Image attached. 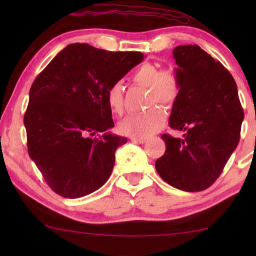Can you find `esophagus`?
Returning <instances> with one entry per match:
<instances>
[{
  "mask_svg": "<svg viewBox=\"0 0 256 256\" xmlns=\"http://www.w3.org/2000/svg\"><path fill=\"white\" fill-rule=\"evenodd\" d=\"M132 141L136 142V143H140V144H143V143L146 142V138H132Z\"/></svg>",
  "mask_w": 256,
  "mask_h": 256,
  "instance_id": "obj_1",
  "label": "esophagus"
}]
</instances>
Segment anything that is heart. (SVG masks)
Masks as SVG:
<instances>
[{"instance_id": "1", "label": "heart", "mask_w": 256, "mask_h": 256, "mask_svg": "<svg viewBox=\"0 0 256 256\" xmlns=\"http://www.w3.org/2000/svg\"><path fill=\"white\" fill-rule=\"evenodd\" d=\"M132 82L149 90L148 104H160L172 106L180 90V80L172 68H160L152 62H144L132 72ZM107 104L112 113L120 115L124 108V90L120 82H115L107 90ZM166 124V113L160 108H152L142 114L126 116L118 124L121 134L132 138H148L155 134Z\"/></svg>"}]
</instances>
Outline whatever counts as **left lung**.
<instances>
[{"mask_svg":"<svg viewBox=\"0 0 256 256\" xmlns=\"http://www.w3.org/2000/svg\"><path fill=\"white\" fill-rule=\"evenodd\" d=\"M174 57L180 90L169 118L182 138L163 134L166 152L156 170L171 186L188 192L211 186L240 140L244 110L233 76L198 45H180Z\"/></svg>","mask_w":256,"mask_h":256,"instance_id":"obj_1","label":"left lung"}]
</instances>
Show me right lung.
<instances>
[{
  "mask_svg": "<svg viewBox=\"0 0 256 256\" xmlns=\"http://www.w3.org/2000/svg\"><path fill=\"white\" fill-rule=\"evenodd\" d=\"M141 52L70 44L36 76L24 114L30 158L56 194L80 198L106 183L127 138L114 127L107 90L142 62Z\"/></svg>",
  "mask_w": 256,
  "mask_h": 256,
  "instance_id": "add662e5",
  "label": "right lung"
}]
</instances>
